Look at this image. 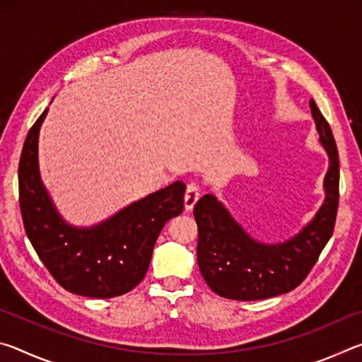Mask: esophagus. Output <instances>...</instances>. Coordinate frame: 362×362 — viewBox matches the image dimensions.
Instances as JSON below:
<instances>
[{"label":"esophagus","mask_w":362,"mask_h":362,"mask_svg":"<svg viewBox=\"0 0 362 362\" xmlns=\"http://www.w3.org/2000/svg\"><path fill=\"white\" fill-rule=\"evenodd\" d=\"M198 199H199V187H198V183H194V182L188 183L187 192H185V209L187 211H192L193 207H194V204H196V201H198Z\"/></svg>","instance_id":"34e87169"}]
</instances>
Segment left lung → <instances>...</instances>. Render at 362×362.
Masks as SVG:
<instances>
[{
    "instance_id": "left-lung-1",
    "label": "left lung",
    "mask_w": 362,
    "mask_h": 362,
    "mask_svg": "<svg viewBox=\"0 0 362 362\" xmlns=\"http://www.w3.org/2000/svg\"><path fill=\"white\" fill-rule=\"evenodd\" d=\"M310 108L329 155V169L324 203L300 233L284 243L265 244L250 238L214 194H204L194 206L198 265L207 286L220 297L262 300L291 292L308 276L332 236L339 209V151L332 129L313 99Z\"/></svg>"
}]
</instances>
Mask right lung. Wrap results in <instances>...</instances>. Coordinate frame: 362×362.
I'll return each instance as SVG.
<instances>
[{"instance_id": "obj_1", "label": "right lung", "mask_w": 362, "mask_h": 362, "mask_svg": "<svg viewBox=\"0 0 362 362\" xmlns=\"http://www.w3.org/2000/svg\"><path fill=\"white\" fill-rule=\"evenodd\" d=\"M46 115L47 108L28 131L19 163V203L28 240L64 289L93 298L122 296L144 279L163 226L182 214L185 183H170L89 228L66 223L40 175L38 137Z\"/></svg>"}]
</instances>
